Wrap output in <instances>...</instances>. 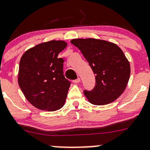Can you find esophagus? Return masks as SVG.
Here are the masks:
<instances>
[{"label":"esophagus","instance_id":"1","mask_svg":"<svg viewBox=\"0 0 150 150\" xmlns=\"http://www.w3.org/2000/svg\"><path fill=\"white\" fill-rule=\"evenodd\" d=\"M80 82H81V79H80L79 78H78L77 79L74 80V81H73L74 83H80Z\"/></svg>","mask_w":150,"mask_h":150}]
</instances>
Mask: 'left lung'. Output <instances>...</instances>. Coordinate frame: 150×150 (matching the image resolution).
Returning a JSON list of instances; mask_svg holds the SVG:
<instances>
[{
    "instance_id": "8db88e82",
    "label": "left lung",
    "mask_w": 150,
    "mask_h": 150,
    "mask_svg": "<svg viewBox=\"0 0 150 150\" xmlns=\"http://www.w3.org/2000/svg\"><path fill=\"white\" fill-rule=\"evenodd\" d=\"M71 43L81 51L95 74L93 90L84 91L88 102L104 105L116 100L125 91L131 74L122 50L115 43L94 38L73 39Z\"/></svg>"
}]
</instances>
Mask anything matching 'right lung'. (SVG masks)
<instances>
[{
    "label": "right lung",
    "mask_w": 150,
    "mask_h": 150,
    "mask_svg": "<svg viewBox=\"0 0 150 150\" xmlns=\"http://www.w3.org/2000/svg\"><path fill=\"white\" fill-rule=\"evenodd\" d=\"M67 45L64 40L45 42L21 58L18 83L28 102L39 110L52 112L64 106L70 82L63 72L64 59L57 57Z\"/></svg>",
    "instance_id": "obj_1"
}]
</instances>
